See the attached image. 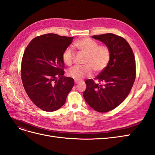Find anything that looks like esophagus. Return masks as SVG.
Returning a JSON list of instances; mask_svg holds the SVG:
<instances>
[{"instance_id": "esophagus-1", "label": "esophagus", "mask_w": 155, "mask_h": 155, "mask_svg": "<svg viewBox=\"0 0 155 155\" xmlns=\"http://www.w3.org/2000/svg\"><path fill=\"white\" fill-rule=\"evenodd\" d=\"M75 83H76V84H78V83H79V81H75Z\"/></svg>"}]
</instances>
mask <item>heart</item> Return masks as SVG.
<instances>
[{"instance_id": "obj_1", "label": "heart", "mask_w": 155, "mask_h": 155, "mask_svg": "<svg viewBox=\"0 0 155 155\" xmlns=\"http://www.w3.org/2000/svg\"><path fill=\"white\" fill-rule=\"evenodd\" d=\"M74 46L81 52L87 54L84 64L85 66H76L70 68L67 75L76 80H81L84 78L90 76L94 69L100 72L105 69L110 59V51L107 46H99L96 41L90 38H83L74 44ZM63 63L67 66L73 63L74 55L72 49L67 48L62 55Z\"/></svg>"}]
</instances>
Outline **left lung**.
<instances>
[{"instance_id":"1","label":"left lung","mask_w":155,"mask_h":155,"mask_svg":"<svg viewBox=\"0 0 155 155\" xmlns=\"http://www.w3.org/2000/svg\"><path fill=\"white\" fill-rule=\"evenodd\" d=\"M104 43L110 51V59L107 67L96 77L103 84L92 79L85 82L87 88L83 97L88 105L100 112L115 109L128 96L136 77L134 54L123 37L113 34L92 37Z\"/></svg>"}]
</instances>
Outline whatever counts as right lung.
<instances>
[{
    "label": "right lung",
    "instance_id": "obj_1",
    "mask_svg": "<svg viewBox=\"0 0 155 155\" xmlns=\"http://www.w3.org/2000/svg\"><path fill=\"white\" fill-rule=\"evenodd\" d=\"M72 40L73 37L55 34L40 35L31 41L23 54V86L32 102L43 110L60 109L74 87V79L64 76L62 58Z\"/></svg>",
    "mask_w": 155,
    "mask_h": 155
}]
</instances>
